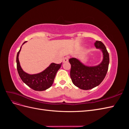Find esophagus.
I'll return each instance as SVG.
<instances>
[{"mask_svg":"<svg viewBox=\"0 0 129 129\" xmlns=\"http://www.w3.org/2000/svg\"><path fill=\"white\" fill-rule=\"evenodd\" d=\"M68 61V57H65L63 58V63H65V62H67Z\"/></svg>","mask_w":129,"mask_h":129,"instance_id":"esophagus-1","label":"esophagus"}]
</instances>
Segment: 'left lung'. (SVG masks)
I'll list each match as a JSON object with an SVG mask.
<instances>
[{
    "mask_svg": "<svg viewBox=\"0 0 129 129\" xmlns=\"http://www.w3.org/2000/svg\"><path fill=\"white\" fill-rule=\"evenodd\" d=\"M95 46L101 50L103 60L95 66H87L76 58H71L69 62L71 64L70 75L73 84L83 90L95 88L102 82L107 73L109 64V55L105 45L100 41L95 42Z\"/></svg>",
    "mask_w": 129,
    "mask_h": 129,
    "instance_id": "1",
    "label": "left lung"
}]
</instances>
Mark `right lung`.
Instances as JSON below:
<instances>
[{"label": "right lung", "mask_w": 129, "mask_h": 129, "mask_svg": "<svg viewBox=\"0 0 129 129\" xmlns=\"http://www.w3.org/2000/svg\"><path fill=\"white\" fill-rule=\"evenodd\" d=\"M26 42H24L22 45ZM21 48V47L17 53L16 61L18 73L21 80L29 87L36 91H44L50 88L53 83L56 73L60 68L62 63L60 64L52 63L45 70L40 73L27 74L23 71L19 61V54Z\"/></svg>", "instance_id": "right-lung-1"}]
</instances>
